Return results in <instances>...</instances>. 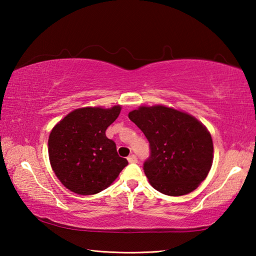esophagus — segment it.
Masks as SVG:
<instances>
[{"mask_svg": "<svg viewBox=\"0 0 256 256\" xmlns=\"http://www.w3.org/2000/svg\"><path fill=\"white\" fill-rule=\"evenodd\" d=\"M128 162H131V164H136V162H138V158H136V156H134V154L128 156Z\"/></svg>", "mask_w": 256, "mask_h": 256, "instance_id": "34e87169", "label": "esophagus"}]
</instances>
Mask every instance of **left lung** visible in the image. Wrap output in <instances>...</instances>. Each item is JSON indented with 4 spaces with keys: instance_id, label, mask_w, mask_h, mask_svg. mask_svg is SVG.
Here are the masks:
<instances>
[{
    "instance_id": "1",
    "label": "left lung",
    "mask_w": 256,
    "mask_h": 256,
    "mask_svg": "<svg viewBox=\"0 0 256 256\" xmlns=\"http://www.w3.org/2000/svg\"><path fill=\"white\" fill-rule=\"evenodd\" d=\"M150 144L144 164L152 188L170 196L193 192L209 174L214 160L210 132L188 112L162 105L128 112Z\"/></svg>"
}]
</instances>
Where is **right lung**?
<instances>
[{
  "label": "right lung",
  "mask_w": 256,
  "mask_h": 256,
  "mask_svg": "<svg viewBox=\"0 0 256 256\" xmlns=\"http://www.w3.org/2000/svg\"><path fill=\"white\" fill-rule=\"evenodd\" d=\"M120 105L84 107L55 125L48 138V156L55 175L68 190L92 196L107 188L128 164L120 157L106 130L118 118Z\"/></svg>",
  "instance_id": "obj_1"
}]
</instances>
